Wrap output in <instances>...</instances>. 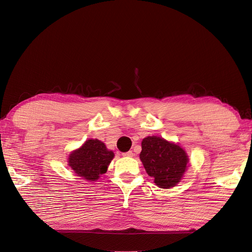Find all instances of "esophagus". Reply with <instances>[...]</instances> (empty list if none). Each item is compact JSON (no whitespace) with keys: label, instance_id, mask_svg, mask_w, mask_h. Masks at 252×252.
Here are the masks:
<instances>
[{"label":"esophagus","instance_id":"34e87169","mask_svg":"<svg viewBox=\"0 0 252 252\" xmlns=\"http://www.w3.org/2000/svg\"><path fill=\"white\" fill-rule=\"evenodd\" d=\"M123 157L132 158L133 157V152L132 151H127V152H125V154H123Z\"/></svg>","mask_w":252,"mask_h":252}]
</instances>
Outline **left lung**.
Here are the masks:
<instances>
[{"label":"left lung","instance_id":"obj_1","mask_svg":"<svg viewBox=\"0 0 252 252\" xmlns=\"http://www.w3.org/2000/svg\"><path fill=\"white\" fill-rule=\"evenodd\" d=\"M140 158L156 185L164 189L179 184L187 171L189 162L184 148L157 135L143 139Z\"/></svg>","mask_w":252,"mask_h":252}]
</instances>
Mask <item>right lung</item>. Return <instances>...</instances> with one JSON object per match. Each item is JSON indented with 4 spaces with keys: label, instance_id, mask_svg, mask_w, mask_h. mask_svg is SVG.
I'll list each match as a JSON object with an SVG mask.
<instances>
[{
    "label": "right lung",
    "instance_id": "right-lung-1",
    "mask_svg": "<svg viewBox=\"0 0 252 252\" xmlns=\"http://www.w3.org/2000/svg\"><path fill=\"white\" fill-rule=\"evenodd\" d=\"M114 158L113 151L97 139H88L81 147L68 156V166L73 172L88 182H95L108 169Z\"/></svg>",
    "mask_w": 252,
    "mask_h": 252
}]
</instances>
